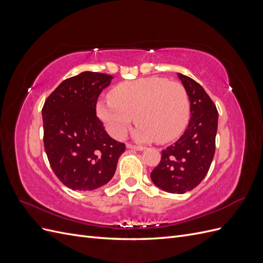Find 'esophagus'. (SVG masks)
<instances>
[{
    "instance_id": "1",
    "label": "esophagus",
    "mask_w": 263,
    "mask_h": 263,
    "mask_svg": "<svg viewBox=\"0 0 263 263\" xmlns=\"http://www.w3.org/2000/svg\"><path fill=\"white\" fill-rule=\"evenodd\" d=\"M127 148L134 149V150H137V151H142V150H145V147H142V146H135V145H132V144H127Z\"/></svg>"
}]
</instances>
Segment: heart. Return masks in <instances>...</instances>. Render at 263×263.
<instances>
[{"instance_id": "heart-1", "label": "heart", "mask_w": 263, "mask_h": 263, "mask_svg": "<svg viewBox=\"0 0 263 263\" xmlns=\"http://www.w3.org/2000/svg\"><path fill=\"white\" fill-rule=\"evenodd\" d=\"M108 101H99L97 113L108 133L123 138L135 121L139 141L169 142L185 130L190 100L182 84L148 77L116 85Z\"/></svg>"}]
</instances>
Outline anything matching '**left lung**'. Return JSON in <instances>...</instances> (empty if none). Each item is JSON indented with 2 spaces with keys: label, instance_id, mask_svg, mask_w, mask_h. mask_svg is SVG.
Segmentation results:
<instances>
[{
  "label": "left lung",
  "instance_id": "8db88e82",
  "mask_svg": "<svg viewBox=\"0 0 263 263\" xmlns=\"http://www.w3.org/2000/svg\"><path fill=\"white\" fill-rule=\"evenodd\" d=\"M190 100L191 118L184 134L162 150L160 163L150 178L165 192L183 194L196 187L208 174L215 154L218 112L203 87L178 73Z\"/></svg>",
  "mask_w": 263,
  "mask_h": 263
}]
</instances>
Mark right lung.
<instances>
[{
	"label": "right lung",
	"mask_w": 263,
	"mask_h": 263,
	"mask_svg": "<svg viewBox=\"0 0 263 263\" xmlns=\"http://www.w3.org/2000/svg\"><path fill=\"white\" fill-rule=\"evenodd\" d=\"M112 76L84 71L61 82L43 107L44 145L58 179L73 191H93L110 181L125 145L97 117V101Z\"/></svg>",
	"instance_id": "add662e5"
}]
</instances>
